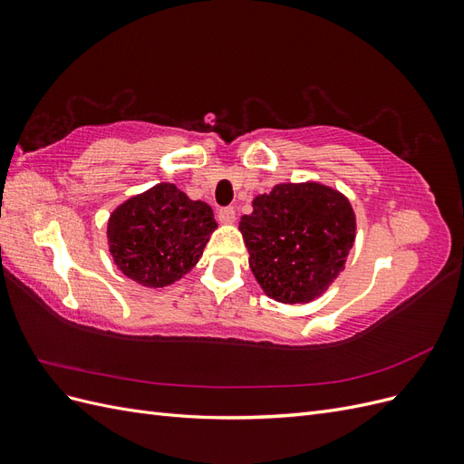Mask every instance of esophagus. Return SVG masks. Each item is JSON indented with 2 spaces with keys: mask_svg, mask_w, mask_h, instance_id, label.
<instances>
[{
  "mask_svg": "<svg viewBox=\"0 0 464 464\" xmlns=\"http://www.w3.org/2000/svg\"><path fill=\"white\" fill-rule=\"evenodd\" d=\"M217 217L222 224H232L236 220V210L232 207H222V208H218Z\"/></svg>",
  "mask_w": 464,
  "mask_h": 464,
  "instance_id": "esophagus-1",
  "label": "esophagus"
}]
</instances>
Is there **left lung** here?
I'll list each match as a JSON object with an SVG mask.
<instances>
[{
	"instance_id": "8db88e82",
	"label": "left lung",
	"mask_w": 464,
	"mask_h": 464,
	"mask_svg": "<svg viewBox=\"0 0 464 464\" xmlns=\"http://www.w3.org/2000/svg\"><path fill=\"white\" fill-rule=\"evenodd\" d=\"M240 232L251 273L266 296L283 304L319 298L344 269L356 217L348 199L317 181L278 184L257 195Z\"/></svg>"
}]
</instances>
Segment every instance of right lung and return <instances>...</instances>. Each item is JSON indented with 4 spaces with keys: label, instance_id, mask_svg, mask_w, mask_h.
<instances>
[{
    "label": "right lung",
    "instance_id": "right-lung-1",
    "mask_svg": "<svg viewBox=\"0 0 464 464\" xmlns=\"http://www.w3.org/2000/svg\"><path fill=\"white\" fill-rule=\"evenodd\" d=\"M213 208L174 184H159L121 203L108 220L118 269L135 283L162 288L189 273L215 232Z\"/></svg>",
    "mask_w": 464,
    "mask_h": 464
}]
</instances>
